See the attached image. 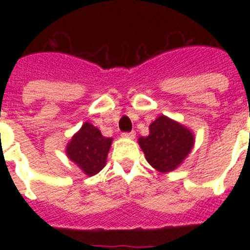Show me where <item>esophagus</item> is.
Returning <instances> with one entry per match:
<instances>
[{"mask_svg": "<svg viewBox=\"0 0 250 250\" xmlns=\"http://www.w3.org/2000/svg\"><path fill=\"white\" fill-rule=\"evenodd\" d=\"M123 136H124V138H126V139H134V138H135V132H134V131L124 132Z\"/></svg>", "mask_w": 250, "mask_h": 250, "instance_id": "obj_1", "label": "esophagus"}]
</instances>
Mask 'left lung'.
<instances>
[{"label":"left lung","instance_id":"1","mask_svg":"<svg viewBox=\"0 0 250 250\" xmlns=\"http://www.w3.org/2000/svg\"><path fill=\"white\" fill-rule=\"evenodd\" d=\"M145 159L163 174L178 169L190 154L195 135L183 124L160 115L149 126V135L138 139Z\"/></svg>","mask_w":250,"mask_h":250}]
</instances>
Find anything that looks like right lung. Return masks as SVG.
<instances>
[{
    "instance_id": "1",
    "label": "right lung",
    "mask_w": 250,
    "mask_h": 250,
    "mask_svg": "<svg viewBox=\"0 0 250 250\" xmlns=\"http://www.w3.org/2000/svg\"><path fill=\"white\" fill-rule=\"evenodd\" d=\"M112 138H105L92 124L85 123L66 145V155L85 175L100 173L106 165Z\"/></svg>"
}]
</instances>
